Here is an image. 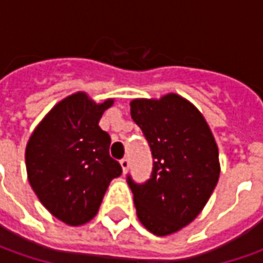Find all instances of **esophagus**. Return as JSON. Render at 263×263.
Wrapping results in <instances>:
<instances>
[{
  "label": "esophagus",
  "mask_w": 263,
  "mask_h": 263,
  "mask_svg": "<svg viewBox=\"0 0 263 263\" xmlns=\"http://www.w3.org/2000/svg\"><path fill=\"white\" fill-rule=\"evenodd\" d=\"M120 165L123 168V173H127V170L130 167V161H128V158H123L121 161H120Z\"/></svg>",
  "instance_id": "obj_1"
}]
</instances>
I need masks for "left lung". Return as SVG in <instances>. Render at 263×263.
Wrapping results in <instances>:
<instances>
[{
  "instance_id": "1",
  "label": "left lung",
  "mask_w": 263,
  "mask_h": 263,
  "mask_svg": "<svg viewBox=\"0 0 263 263\" xmlns=\"http://www.w3.org/2000/svg\"><path fill=\"white\" fill-rule=\"evenodd\" d=\"M130 114L154 158L147 181L137 184L127 176L137 218L155 236H168L206 205L219 177L218 146L199 109L176 93L133 99Z\"/></svg>"
}]
</instances>
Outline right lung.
<instances>
[{
	"label": "right lung",
	"mask_w": 263,
	"mask_h": 263,
	"mask_svg": "<svg viewBox=\"0 0 263 263\" xmlns=\"http://www.w3.org/2000/svg\"><path fill=\"white\" fill-rule=\"evenodd\" d=\"M114 104L93 102L77 92L58 102L39 123L26 146L29 183L42 205L68 226L95 217L111 180L121 176L109 157L111 137L99 127Z\"/></svg>",
	"instance_id": "1"
}]
</instances>
